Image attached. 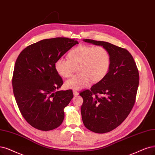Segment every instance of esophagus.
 <instances>
[{
  "label": "esophagus",
  "instance_id": "34e87169",
  "mask_svg": "<svg viewBox=\"0 0 155 155\" xmlns=\"http://www.w3.org/2000/svg\"><path fill=\"white\" fill-rule=\"evenodd\" d=\"M73 95H74V96H77L79 94V93L77 92V91H73Z\"/></svg>",
  "mask_w": 155,
  "mask_h": 155
}]
</instances>
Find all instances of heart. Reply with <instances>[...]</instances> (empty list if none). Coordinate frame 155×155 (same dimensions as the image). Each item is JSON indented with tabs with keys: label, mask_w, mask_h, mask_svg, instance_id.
<instances>
[{
	"label": "heart",
	"mask_w": 155,
	"mask_h": 155,
	"mask_svg": "<svg viewBox=\"0 0 155 155\" xmlns=\"http://www.w3.org/2000/svg\"><path fill=\"white\" fill-rule=\"evenodd\" d=\"M69 59L60 57L54 67L56 72L63 78L71 77L77 68L78 74L64 83L68 89L78 91L89 85L90 81L97 83L104 79L109 70L110 55L104 47L80 45L68 54Z\"/></svg>",
	"instance_id": "obj_1"
}]
</instances>
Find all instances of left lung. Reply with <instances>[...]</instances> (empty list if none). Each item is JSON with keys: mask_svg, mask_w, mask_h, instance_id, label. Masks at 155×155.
<instances>
[{"mask_svg": "<svg viewBox=\"0 0 155 155\" xmlns=\"http://www.w3.org/2000/svg\"><path fill=\"white\" fill-rule=\"evenodd\" d=\"M83 41L102 46L110 55L105 78L91 90L80 93L84 100L81 114L85 127L94 133H107L121 124L132 109L139 82L138 69L127 50L105 41Z\"/></svg>", "mask_w": 155, "mask_h": 155, "instance_id": "obj_1", "label": "left lung"}]
</instances>
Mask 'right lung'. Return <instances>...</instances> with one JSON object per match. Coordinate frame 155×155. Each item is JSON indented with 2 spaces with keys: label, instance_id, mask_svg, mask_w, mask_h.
I'll return each instance as SVG.
<instances>
[{
  "label": "right lung",
  "instance_id": "obj_1",
  "mask_svg": "<svg viewBox=\"0 0 155 155\" xmlns=\"http://www.w3.org/2000/svg\"><path fill=\"white\" fill-rule=\"evenodd\" d=\"M77 44V40L67 38L43 39L28 46L17 58L13 93L21 115L32 127L49 131L64 120V109L73 94L71 90L57 91L63 81L54 64Z\"/></svg>",
  "mask_w": 155,
  "mask_h": 155
}]
</instances>
